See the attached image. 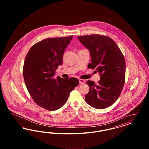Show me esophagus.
<instances>
[{
	"instance_id": "esophagus-1",
	"label": "esophagus",
	"mask_w": 149,
	"mask_h": 149,
	"mask_svg": "<svg viewBox=\"0 0 149 149\" xmlns=\"http://www.w3.org/2000/svg\"><path fill=\"white\" fill-rule=\"evenodd\" d=\"M79 83L81 84H83L85 83V80L84 79H79Z\"/></svg>"
}]
</instances>
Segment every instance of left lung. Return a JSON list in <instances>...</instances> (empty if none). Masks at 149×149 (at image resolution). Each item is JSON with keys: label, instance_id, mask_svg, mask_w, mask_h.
I'll list each match as a JSON object with an SVG mask.
<instances>
[{"label": "left lung", "instance_id": "8db88e82", "mask_svg": "<svg viewBox=\"0 0 149 149\" xmlns=\"http://www.w3.org/2000/svg\"><path fill=\"white\" fill-rule=\"evenodd\" d=\"M81 43L89 51L91 63L88 68L95 69L100 76L98 83L88 80L89 91L86 102L94 108L103 109L112 105L123 89L126 63L120 49L109 37L98 35L78 36Z\"/></svg>", "mask_w": 149, "mask_h": 149}]
</instances>
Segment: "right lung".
<instances>
[{
	"mask_svg": "<svg viewBox=\"0 0 149 149\" xmlns=\"http://www.w3.org/2000/svg\"><path fill=\"white\" fill-rule=\"evenodd\" d=\"M72 37L43 40L34 45L26 57L23 74L26 87L36 103L46 110L55 111L64 106L79 84L77 78H54Z\"/></svg>",
	"mask_w": 149,
	"mask_h": 149,
	"instance_id": "right-lung-1",
	"label": "right lung"
}]
</instances>
